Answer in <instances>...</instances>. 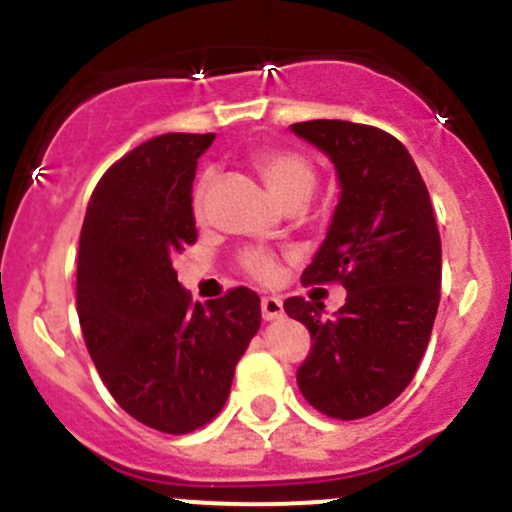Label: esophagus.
Returning <instances> with one entry per match:
<instances>
[{"label": "esophagus", "instance_id": "obj_1", "mask_svg": "<svg viewBox=\"0 0 512 512\" xmlns=\"http://www.w3.org/2000/svg\"><path fill=\"white\" fill-rule=\"evenodd\" d=\"M260 307H262V317H265L267 322H272V319H280L282 314H285L280 297H262Z\"/></svg>", "mask_w": 512, "mask_h": 512}]
</instances>
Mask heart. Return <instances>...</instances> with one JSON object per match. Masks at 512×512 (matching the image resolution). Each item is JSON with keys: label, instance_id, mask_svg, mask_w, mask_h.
I'll list each match as a JSON object with an SVG mask.
<instances>
[{"label": "heart", "instance_id": "1", "mask_svg": "<svg viewBox=\"0 0 512 512\" xmlns=\"http://www.w3.org/2000/svg\"><path fill=\"white\" fill-rule=\"evenodd\" d=\"M252 165L262 175L267 188L287 205H299L302 200H307L312 195L314 183H317L312 163L302 153L285 151V148H267V151L255 153L252 156ZM208 190L210 175H203L193 188L195 218H203L205 215ZM240 265L247 275L260 282H275L277 275H280V262H277V257L270 250H262V247H252V250L242 252Z\"/></svg>", "mask_w": 512, "mask_h": 512}]
</instances>
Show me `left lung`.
Masks as SVG:
<instances>
[{
  "mask_svg": "<svg viewBox=\"0 0 512 512\" xmlns=\"http://www.w3.org/2000/svg\"><path fill=\"white\" fill-rule=\"evenodd\" d=\"M292 133L329 156L342 188L302 282L347 289L334 317L319 302H285L312 334L297 384L317 411L354 421L414 379L441 299V235L414 158L391 133L324 118L294 123Z\"/></svg>",
  "mask_w": 512,
  "mask_h": 512,
  "instance_id": "left-lung-1",
  "label": "left lung"
}]
</instances>
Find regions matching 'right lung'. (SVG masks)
<instances>
[{"label":"right lung","mask_w":512,"mask_h":512,"mask_svg":"<svg viewBox=\"0 0 512 512\" xmlns=\"http://www.w3.org/2000/svg\"><path fill=\"white\" fill-rule=\"evenodd\" d=\"M215 133H165L103 173L86 208L76 312L116 404L163 433H190L220 414L260 329L257 292L235 287L193 304L173 270L198 240L193 180Z\"/></svg>","instance_id":"1"}]
</instances>
